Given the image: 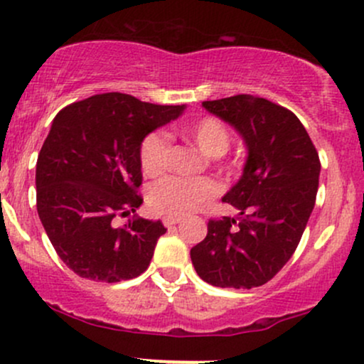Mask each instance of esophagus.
Returning a JSON list of instances; mask_svg holds the SVG:
<instances>
[{"label":"esophagus","instance_id":"esophagus-1","mask_svg":"<svg viewBox=\"0 0 364 364\" xmlns=\"http://www.w3.org/2000/svg\"><path fill=\"white\" fill-rule=\"evenodd\" d=\"M162 223H164L166 228H173V225H176L181 223V217H171V215H166L164 219H162Z\"/></svg>","mask_w":364,"mask_h":364}]
</instances>
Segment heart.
Returning a JSON list of instances; mask_svg holds the SVG:
<instances>
[{"label": "heart", "instance_id": "heart-1", "mask_svg": "<svg viewBox=\"0 0 364 364\" xmlns=\"http://www.w3.org/2000/svg\"><path fill=\"white\" fill-rule=\"evenodd\" d=\"M179 133L188 140L195 141L207 156L219 157L231 144V133L220 119L214 116H203L179 128ZM173 145L168 135L161 132L150 133L141 141L140 164L147 176H159L171 166ZM219 168L225 174H236L235 161H219ZM219 193L215 181L210 178H178L162 179L150 188L149 203L157 214L181 217L190 214L200 205L212 200Z\"/></svg>", "mask_w": 364, "mask_h": 364}]
</instances>
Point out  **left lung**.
I'll return each instance as SVG.
<instances>
[{
	"mask_svg": "<svg viewBox=\"0 0 364 364\" xmlns=\"http://www.w3.org/2000/svg\"><path fill=\"white\" fill-rule=\"evenodd\" d=\"M202 106L240 132L248 161L223 198L241 219L208 220L191 262L212 286L252 289L269 282L298 248L318 191V152L298 116L269 99L240 94Z\"/></svg>",
	"mask_w": 364,
	"mask_h": 364,
	"instance_id": "obj_1",
	"label": "left lung"
}]
</instances>
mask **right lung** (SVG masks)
<instances>
[{
  "label": "right lung",
  "instance_id": "add662e5",
  "mask_svg": "<svg viewBox=\"0 0 364 364\" xmlns=\"http://www.w3.org/2000/svg\"><path fill=\"white\" fill-rule=\"evenodd\" d=\"M183 109L107 92L56 114L37 157V214L58 257L77 275L119 282L147 270L166 228L139 217L118 223L144 202L141 141Z\"/></svg>",
  "mask_w": 364,
  "mask_h": 364
}]
</instances>
